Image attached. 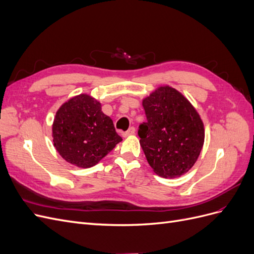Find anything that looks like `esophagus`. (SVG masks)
Returning <instances> with one entry per match:
<instances>
[{
	"label": "esophagus",
	"instance_id": "34e87169",
	"mask_svg": "<svg viewBox=\"0 0 254 254\" xmlns=\"http://www.w3.org/2000/svg\"><path fill=\"white\" fill-rule=\"evenodd\" d=\"M134 133H135V128L134 127H130L126 132L123 133V136L127 137V136H130V135H133Z\"/></svg>",
	"mask_w": 254,
	"mask_h": 254
}]
</instances>
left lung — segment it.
<instances>
[{
    "label": "left lung",
    "mask_w": 254,
    "mask_h": 254,
    "mask_svg": "<svg viewBox=\"0 0 254 254\" xmlns=\"http://www.w3.org/2000/svg\"><path fill=\"white\" fill-rule=\"evenodd\" d=\"M147 122L137 134L147 162L160 177L178 178L194 166L204 143L200 115L181 92L160 86L143 98Z\"/></svg>",
    "instance_id": "8db88e82"
}]
</instances>
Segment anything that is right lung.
<instances>
[{
	"label": "right lung",
	"instance_id": "1",
	"mask_svg": "<svg viewBox=\"0 0 254 254\" xmlns=\"http://www.w3.org/2000/svg\"><path fill=\"white\" fill-rule=\"evenodd\" d=\"M53 143L66 162L89 168L123 141L102 104L81 93L59 107L52 125Z\"/></svg>",
	"mask_w": 254,
	"mask_h": 254
}]
</instances>
